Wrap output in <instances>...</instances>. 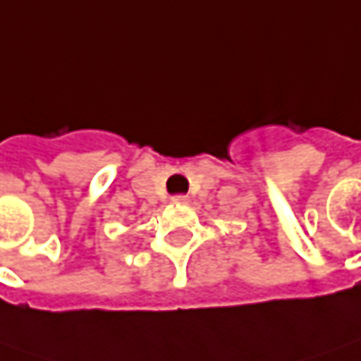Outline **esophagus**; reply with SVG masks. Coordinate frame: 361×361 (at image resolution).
Instances as JSON below:
<instances>
[{
  "label": "esophagus",
  "mask_w": 361,
  "mask_h": 361,
  "mask_svg": "<svg viewBox=\"0 0 361 361\" xmlns=\"http://www.w3.org/2000/svg\"><path fill=\"white\" fill-rule=\"evenodd\" d=\"M171 203H176V205H188V203H190V197H188V195H173V197H171Z\"/></svg>",
  "instance_id": "obj_1"
}]
</instances>
